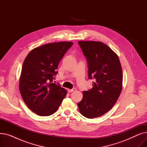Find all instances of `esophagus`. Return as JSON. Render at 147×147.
<instances>
[{
    "label": "esophagus",
    "instance_id": "34e87169",
    "mask_svg": "<svg viewBox=\"0 0 147 147\" xmlns=\"http://www.w3.org/2000/svg\"><path fill=\"white\" fill-rule=\"evenodd\" d=\"M67 90H68V92H69V93H70V92H73V91H75V90H76V89H75V88H73V89H68Z\"/></svg>",
    "mask_w": 147,
    "mask_h": 147
}]
</instances>
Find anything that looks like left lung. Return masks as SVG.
<instances>
[{"mask_svg":"<svg viewBox=\"0 0 147 147\" xmlns=\"http://www.w3.org/2000/svg\"><path fill=\"white\" fill-rule=\"evenodd\" d=\"M88 64V78L94 79L93 88L83 92L78 104L86 118L99 117L116 102L123 87V73L117 55L107 45L96 41H79Z\"/></svg>","mask_w":147,"mask_h":147,"instance_id":"8db88e82","label":"left lung"}]
</instances>
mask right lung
Masks as SVG:
<instances>
[{
    "label": "right lung",
    "mask_w": 147,
    "mask_h": 147,
    "mask_svg": "<svg viewBox=\"0 0 147 147\" xmlns=\"http://www.w3.org/2000/svg\"><path fill=\"white\" fill-rule=\"evenodd\" d=\"M71 42L47 43L31 51L23 63L19 89L30 110L40 116L55 113L67 92L52 83L58 64Z\"/></svg>",
    "instance_id": "add662e5"
}]
</instances>
